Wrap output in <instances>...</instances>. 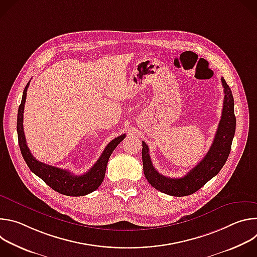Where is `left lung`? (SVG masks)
<instances>
[{"label": "left lung", "instance_id": "left-lung-1", "mask_svg": "<svg viewBox=\"0 0 257 257\" xmlns=\"http://www.w3.org/2000/svg\"><path fill=\"white\" fill-rule=\"evenodd\" d=\"M28 86H29V82L26 84L23 90L22 100L19 105L18 115H17L18 143L21 151V155L25 163L27 164L28 168L32 173H34L36 176L40 177L48 186H50L52 189H54L55 191L61 194L68 195V196H81V195H86L88 193L93 192L98 188L97 179H94L97 174V163L85 174L81 176H75L67 170L60 169V168L38 161L30 153V150L26 143L24 128H23L24 104L26 100V93H27ZM120 142L121 140H119V138H116L109 142L103 152V156L107 157L108 155V158H109V156H111V154L113 153V151ZM144 176L146 179H148L150 184L154 188L158 190L160 189L161 174L155 169L153 164H150V166L145 167Z\"/></svg>", "mask_w": 257, "mask_h": 257}]
</instances>
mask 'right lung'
Returning <instances> with one entry per match:
<instances>
[{
  "label": "right lung",
  "mask_w": 257,
  "mask_h": 257,
  "mask_svg": "<svg viewBox=\"0 0 257 257\" xmlns=\"http://www.w3.org/2000/svg\"><path fill=\"white\" fill-rule=\"evenodd\" d=\"M224 87V104L222 117L219 120L215 136L205 157L184 178L172 179L161 175V187L159 190L173 196H185L192 194L213 178L225 165L230 152L236 130V117L234 113V98L231 88L222 77ZM143 172L152 163L149 145L142 142Z\"/></svg>",
  "instance_id": "right-lung-1"
}]
</instances>
